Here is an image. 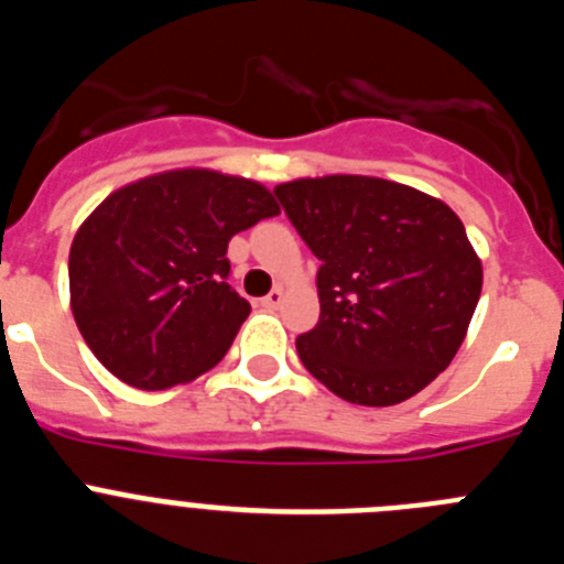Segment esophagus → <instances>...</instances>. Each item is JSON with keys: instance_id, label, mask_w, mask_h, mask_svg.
Returning a JSON list of instances; mask_svg holds the SVG:
<instances>
[{"instance_id": "esophagus-1", "label": "esophagus", "mask_w": 564, "mask_h": 564, "mask_svg": "<svg viewBox=\"0 0 564 564\" xmlns=\"http://www.w3.org/2000/svg\"><path fill=\"white\" fill-rule=\"evenodd\" d=\"M282 302H285V291H282V288H273V291L268 293L265 299H262V305H265L268 311H276V307L282 305Z\"/></svg>"}]
</instances>
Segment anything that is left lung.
I'll use <instances>...</instances> for the list:
<instances>
[{
    "label": "left lung",
    "instance_id": "8db88e82",
    "mask_svg": "<svg viewBox=\"0 0 564 564\" xmlns=\"http://www.w3.org/2000/svg\"><path fill=\"white\" fill-rule=\"evenodd\" d=\"M273 192L322 259V316L296 338L307 372L361 406H392L435 381L482 291L460 217L432 194L364 174L299 177Z\"/></svg>",
    "mask_w": 564,
    "mask_h": 564
}]
</instances>
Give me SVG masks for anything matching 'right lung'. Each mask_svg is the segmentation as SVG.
<instances>
[{"mask_svg": "<svg viewBox=\"0 0 564 564\" xmlns=\"http://www.w3.org/2000/svg\"><path fill=\"white\" fill-rule=\"evenodd\" d=\"M273 214L262 183L214 169L115 188L69 246V307L89 350L147 392L212 370L251 313L226 282L228 242Z\"/></svg>", "mask_w": 564, "mask_h": 564, "instance_id": "obj_1", "label": "right lung"}]
</instances>
